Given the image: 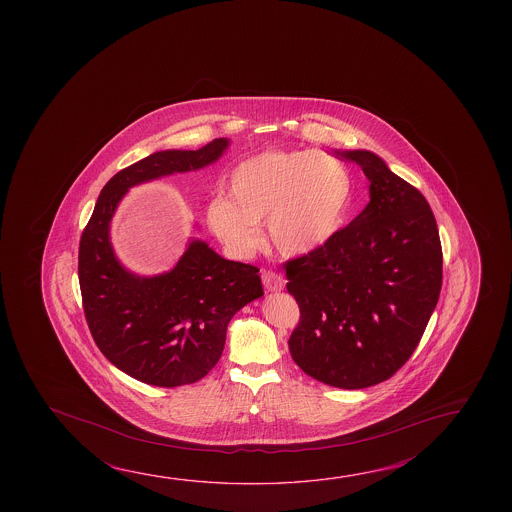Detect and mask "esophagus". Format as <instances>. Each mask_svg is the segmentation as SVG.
Here are the masks:
<instances>
[{
    "mask_svg": "<svg viewBox=\"0 0 512 512\" xmlns=\"http://www.w3.org/2000/svg\"><path fill=\"white\" fill-rule=\"evenodd\" d=\"M262 284H264L266 291H269V293H278V291L284 289L285 280L282 275H278L275 271H264Z\"/></svg>",
    "mask_w": 512,
    "mask_h": 512,
    "instance_id": "obj_1",
    "label": "esophagus"
}]
</instances>
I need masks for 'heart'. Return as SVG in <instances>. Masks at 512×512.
<instances>
[{
    "mask_svg": "<svg viewBox=\"0 0 512 512\" xmlns=\"http://www.w3.org/2000/svg\"><path fill=\"white\" fill-rule=\"evenodd\" d=\"M228 196L216 194L205 207L210 232L234 257H250L269 243L284 257H303L336 234L352 200V176L325 151L269 150L235 164Z\"/></svg>",
    "mask_w": 512,
    "mask_h": 512,
    "instance_id": "heart-1",
    "label": "heart"
}]
</instances>
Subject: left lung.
Instances as JSON below:
<instances>
[{
  "instance_id": "left-lung-1",
  "label": "left lung",
  "mask_w": 512,
  "mask_h": 512,
  "mask_svg": "<svg viewBox=\"0 0 512 512\" xmlns=\"http://www.w3.org/2000/svg\"><path fill=\"white\" fill-rule=\"evenodd\" d=\"M336 153L361 166L369 203L321 248L285 262L300 307L289 352L309 377L362 389L393 377L416 350L441 293L443 252L416 187L373 151Z\"/></svg>"
}]
</instances>
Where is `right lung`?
Instances as JSON below:
<instances>
[{"label":"right lung","mask_w":512,"mask_h":512,"mask_svg":"<svg viewBox=\"0 0 512 512\" xmlns=\"http://www.w3.org/2000/svg\"><path fill=\"white\" fill-rule=\"evenodd\" d=\"M230 139L200 150H164L121 169L101 189L80 239L78 278L94 343L116 368L159 387L198 382L218 364L237 310L260 298L259 269L223 259L191 237L175 266L141 277L126 269L110 243V223L130 187L207 168Z\"/></svg>","instance_id":"1"}]
</instances>
